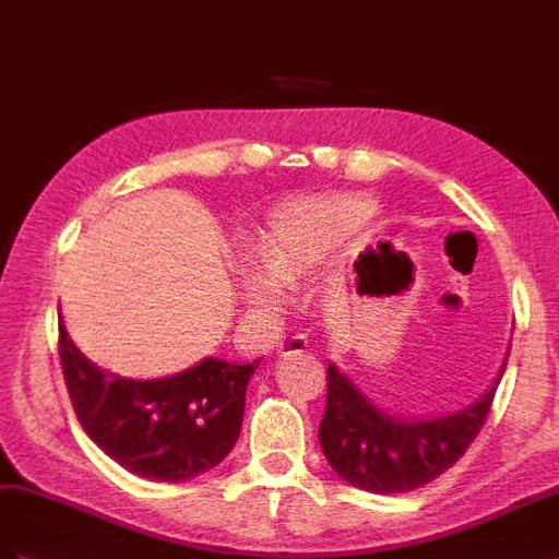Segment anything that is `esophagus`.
I'll return each instance as SVG.
<instances>
[{
    "label": "esophagus",
    "instance_id": "obj_1",
    "mask_svg": "<svg viewBox=\"0 0 559 559\" xmlns=\"http://www.w3.org/2000/svg\"><path fill=\"white\" fill-rule=\"evenodd\" d=\"M306 346V336L304 334H294L289 338H284L280 344V350H301Z\"/></svg>",
    "mask_w": 559,
    "mask_h": 559
}]
</instances>
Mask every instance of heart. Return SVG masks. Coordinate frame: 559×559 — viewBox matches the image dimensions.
<instances>
[{
  "label": "heart",
  "instance_id": "obj_1",
  "mask_svg": "<svg viewBox=\"0 0 559 559\" xmlns=\"http://www.w3.org/2000/svg\"><path fill=\"white\" fill-rule=\"evenodd\" d=\"M372 213L360 199H338L316 209L282 213L270 223L258 241V277L243 280V301L251 310L275 306V292H292L304 282L308 270L332 251L334 239L362 223Z\"/></svg>",
  "mask_w": 559,
  "mask_h": 559
}]
</instances>
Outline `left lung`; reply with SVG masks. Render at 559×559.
Segmentation results:
<instances>
[{"instance_id": "1", "label": "left lung", "mask_w": 559, "mask_h": 559, "mask_svg": "<svg viewBox=\"0 0 559 559\" xmlns=\"http://www.w3.org/2000/svg\"><path fill=\"white\" fill-rule=\"evenodd\" d=\"M508 356L510 344L491 386L472 405L431 419L391 415L332 362L318 431L326 462L344 481L370 493H407L433 481L455 465L484 427Z\"/></svg>"}]
</instances>
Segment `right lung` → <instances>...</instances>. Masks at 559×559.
I'll list each match as a JSON object with an SVG mask.
<instances>
[{
    "mask_svg": "<svg viewBox=\"0 0 559 559\" xmlns=\"http://www.w3.org/2000/svg\"><path fill=\"white\" fill-rule=\"evenodd\" d=\"M59 353L80 425L120 467L154 481H189L233 451L243 419L247 365L203 358L163 379L102 370L78 350L59 318Z\"/></svg>",
    "mask_w": 559,
    "mask_h": 559,
    "instance_id": "add662e5",
    "label": "right lung"
}]
</instances>
